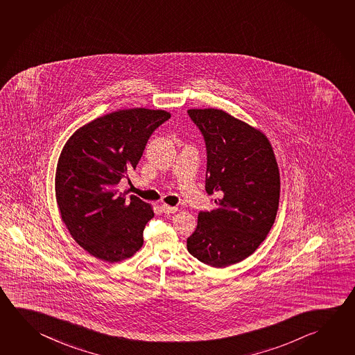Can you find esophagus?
I'll use <instances>...</instances> for the list:
<instances>
[{
	"label": "esophagus",
	"instance_id": "esophagus-1",
	"mask_svg": "<svg viewBox=\"0 0 355 355\" xmlns=\"http://www.w3.org/2000/svg\"><path fill=\"white\" fill-rule=\"evenodd\" d=\"M161 208H162L163 213H166V214H172V213H175V211H178L177 207H172V205H163Z\"/></svg>",
	"mask_w": 355,
	"mask_h": 355
}]
</instances>
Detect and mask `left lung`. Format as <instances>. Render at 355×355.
Wrapping results in <instances>:
<instances>
[{
	"instance_id": "8db88e82",
	"label": "left lung",
	"mask_w": 355,
	"mask_h": 355,
	"mask_svg": "<svg viewBox=\"0 0 355 355\" xmlns=\"http://www.w3.org/2000/svg\"><path fill=\"white\" fill-rule=\"evenodd\" d=\"M207 147L205 191L216 208L199 211L187 239L191 254L225 268L253 254L273 225L280 177L273 147L263 132L216 108L188 110Z\"/></svg>"
}]
</instances>
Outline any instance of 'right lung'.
Returning a JSON list of instances; mask_svg holds the SVG:
<instances>
[{
    "instance_id": "right-lung-1",
    "label": "right lung",
    "mask_w": 355,
    "mask_h": 355,
    "mask_svg": "<svg viewBox=\"0 0 355 355\" xmlns=\"http://www.w3.org/2000/svg\"><path fill=\"white\" fill-rule=\"evenodd\" d=\"M169 119L162 110H121L82 125L63 147L57 205L69 234L101 261H123L144 245L153 209L137 196L127 198L117 186L136 169L150 135Z\"/></svg>"
}]
</instances>
